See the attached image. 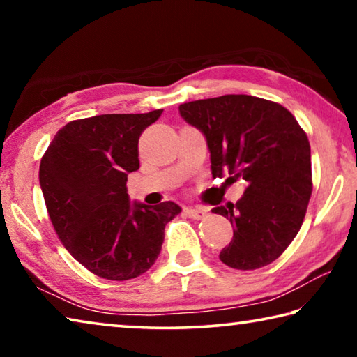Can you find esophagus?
I'll use <instances>...</instances> for the list:
<instances>
[{
	"label": "esophagus",
	"mask_w": 357,
	"mask_h": 357,
	"mask_svg": "<svg viewBox=\"0 0 357 357\" xmlns=\"http://www.w3.org/2000/svg\"><path fill=\"white\" fill-rule=\"evenodd\" d=\"M185 214L190 217V219H204L208 215V211L204 208H185Z\"/></svg>",
	"instance_id": "obj_1"
}]
</instances>
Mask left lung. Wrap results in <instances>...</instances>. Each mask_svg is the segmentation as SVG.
<instances>
[{"mask_svg":"<svg viewBox=\"0 0 357 357\" xmlns=\"http://www.w3.org/2000/svg\"><path fill=\"white\" fill-rule=\"evenodd\" d=\"M179 113L206 138L213 178L247 183L236 204L213 209L233 225L220 261L243 271L271 264L298 234L312 195L305 132L285 107L247 94L187 102Z\"/></svg>","mask_w":357,"mask_h":357,"instance_id":"left-lung-1","label":"left lung"}]
</instances>
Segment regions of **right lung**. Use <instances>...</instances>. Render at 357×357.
I'll use <instances>...</instances> for the list:
<instances>
[{"mask_svg":"<svg viewBox=\"0 0 357 357\" xmlns=\"http://www.w3.org/2000/svg\"><path fill=\"white\" fill-rule=\"evenodd\" d=\"M162 112L70 121L40 160V189L58 238L102 279L146 273L160 253L165 225L181 213L173 202H130L126 187L128 174L140 168L138 138Z\"/></svg>","mask_w":357,"mask_h":357,"instance_id":"obj_1","label":"right lung"}]
</instances>
